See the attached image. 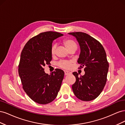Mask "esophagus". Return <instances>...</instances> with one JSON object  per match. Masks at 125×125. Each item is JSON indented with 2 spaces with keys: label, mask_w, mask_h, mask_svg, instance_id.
<instances>
[{
  "label": "esophagus",
  "mask_w": 125,
  "mask_h": 125,
  "mask_svg": "<svg viewBox=\"0 0 125 125\" xmlns=\"http://www.w3.org/2000/svg\"><path fill=\"white\" fill-rule=\"evenodd\" d=\"M64 72H65V75H69V74H71V73H70V72H69V71H65Z\"/></svg>",
  "instance_id": "34e87169"
}]
</instances>
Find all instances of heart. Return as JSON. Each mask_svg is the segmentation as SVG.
Here are the masks:
<instances>
[{"label":"heart","instance_id":"obj_1","mask_svg":"<svg viewBox=\"0 0 125 125\" xmlns=\"http://www.w3.org/2000/svg\"><path fill=\"white\" fill-rule=\"evenodd\" d=\"M63 44L65 45L68 50H76L78 47L77 44L75 42L71 39H66L63 40ZM56 48V46L55 45H53L51 48V54L52 55H54L55 53V51ZM72 65L71 61H68V60H63L61 61L58 63V66L63 69H69Z\"/></svg>","mask_w":125,"mask_h":125}]
</instances>
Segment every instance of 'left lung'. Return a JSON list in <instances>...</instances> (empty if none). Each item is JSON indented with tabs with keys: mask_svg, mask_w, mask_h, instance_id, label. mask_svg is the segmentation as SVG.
I'll list each match as a JSON object with an SVG mask.
<instances>
[{
	"mask_svg": "<svg viewBox=\"0 0 125 125\" xmlns=\"http://www.w3.org/2000/svg\"><path fill=\"white\" fill-rule=\"evenodd\" d=\"M69 34L77 39L80 47L78 62L84 67L85 74L79 76L74 72L76 81L72 85L73 92L81 101H90L99 96L107 81L109 65L104 47L99 41L88 34L72 32Z\"/></svg>",
	"mask_w": 125,
	"mask_h": 125,
	"instance_id": "obj_1",
	"label": "left lung"
}]
</instances>
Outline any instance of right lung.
<instances>
[{
	"label": "right lung",
	"instance_id": "obj_1",
	"mask_svg": "<svg viewBox=\"0 0 125 125\" xmlns=\"http://www.w3.org/2000/svg\"><path fill=\"white\" fill-rule=\"evenodd\" d=\"M61 36L63 34L56 32L41 33L30 39L21 52L18 72L23 89L33 101L40 104L55 99L63 79L62 69H56L49 75L44 69L52 59V42Z\"/></svg>",
	"mask_w": 125,
	"mask_h": 125
}]
</instances>
